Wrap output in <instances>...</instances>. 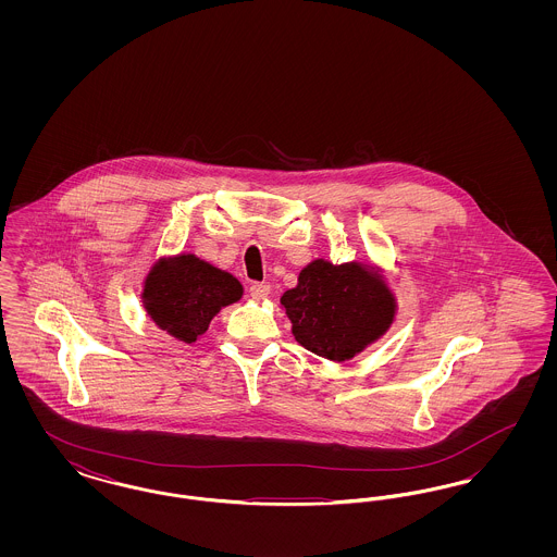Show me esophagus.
Returning a JSON list of instances; mask_svg holds the SVG:
<instances>
[{"label": "esophagus", "instance_id": "1", "mask_svg": "<svg viewBox=\"0 0 557 557\" xmlns=\"http://www.w3.org/2000/svg\"><path fill=\"white\" fill-rule=\"evenodd\" d=\"M269 292H271L269 284L255 282V284L250 286V296H252V298H257V300H263V298H267V296H269Z\"/></svg>", "mask_w": 557, "mask_h": 557}]
</instances>
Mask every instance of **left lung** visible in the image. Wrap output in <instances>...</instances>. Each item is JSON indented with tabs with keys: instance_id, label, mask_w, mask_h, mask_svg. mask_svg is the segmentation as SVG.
<instances>
[{
	"instance_id": "left-lung-1",
	"label": "left lung",
	"mask_w": 557,
	"mask_h": 557,
	"mask_svg": "<svg viewBox=\"0 0 557 557\" xmlns=\"http://www.w3.org/2000/svg\"><path fill=\"white\" fill-rule=\"evenodd\" d=\"M296 343L330 361H346L382 338L395 321L397 300L384 277L361 263L318 259L280 298Z\"/></svg>"
}]
</instances>
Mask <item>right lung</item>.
Masks as SVG:
<instances>
[{
  "instance_id": "1",
  "label": "right lung",
  "mask_w": 557,
  "mask_h": 557,
  "mask_svg": "<svg viewBox=\"0 0 557 557\" xmlns=\"http://www.w3.org/2000/svg\"><path fill=\"white\" fill-rule=\"evenodd\" d=\"M238 280L196 255L160 259L150 269L141 302L150 319L182 343H196L209 330L211 319L242 298Z\"/></svg>"
}]
</instances>
